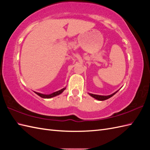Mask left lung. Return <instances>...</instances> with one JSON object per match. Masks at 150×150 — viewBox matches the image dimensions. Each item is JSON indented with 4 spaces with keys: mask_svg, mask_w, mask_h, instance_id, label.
<instances>
[{
    "mask_svg": "<svg viewBox=\"0 0 150 150\" xmlns=\"http://www.w3.org/2000/svg\"><path fill=\"white\" fill-rule=\"evenodd\" d=\"M117 91H117L116 92H115V93H113V94H111L110 95H107V96H104V95H95V94H92V93H89V95H90V96H91L92 97L96 98L97 100H105L108 99V98H109L112 97L113 95H114L115 94Z\"/></svg>",
    "mask_w": 150,
    "mask_h": 150,
    "instance_id": "8db88e82",
    "label": "left lung"
}]
</instances>
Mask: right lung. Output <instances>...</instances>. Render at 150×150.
<instances>
[{"label": "right lung", "instance_id": "obj_1", "mask_svg": "<svg viewBox=\"0 0 150 150\" xmlns=\"http://www.w3.org/2000/svg\"><path fill=\"white\" fill-rule=\"evenodd\" d=\"M64 90H66V88H62V90H60L59 91H57L56 92H54V93H53L52 94H49V95H44V94L37 93V92H35V93L37 95H39V96H40V97H42V98H52V97H55V96H57V95H59L60 93H62Z\"/></svg>", "mask_w": 150, "mask_h": 150}]
</instances>
